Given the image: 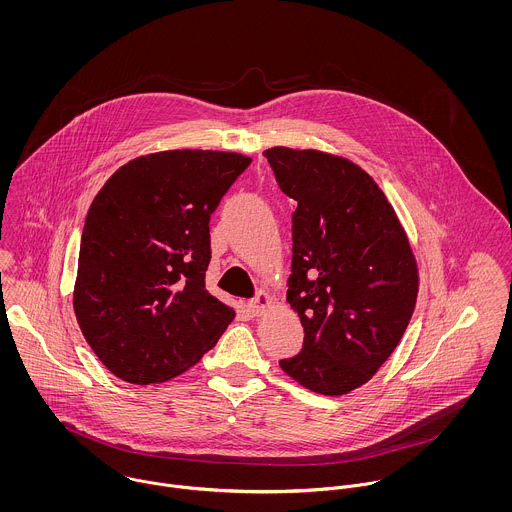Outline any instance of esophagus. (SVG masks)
Wrapping results in <instances>:
<instances>
[{"label":"esophagus","mask_w":512,"mask_h":512,"mask_svg":"<svg viewBox=\"0 0 512 512\" xmlns=\"http://www.w3.org/2000/svg\"><path fill=\"white\" fill-rule=\"evenodd\" d=\"M272 305V297L268 295L266 292L256 293V297H252L250 301H248V307H250V311L254 313V315H262L268 307Z\"/></svg>","instance_id":"1"}]
</instances>
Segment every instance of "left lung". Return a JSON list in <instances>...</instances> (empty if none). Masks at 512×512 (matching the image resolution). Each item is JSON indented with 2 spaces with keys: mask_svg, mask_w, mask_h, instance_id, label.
<instances>
[{
  "mask_svg": "<svg viewBox=\"0 0 512 512\" xmlns=\"http://www.w3.org/2000/svg\"><path fill=\"white\" fill-rule=\"evenodd\" d=\"M292 215L288 301L303 347L280 366L301 386L341 396L372 378L416 307L418 268L408 236L372 177L315 149L264 151Z\"/></svg>",
  "mask_w": 512,
  "mask_h": 512,
  "instance_id": "8db88e82",
  "label": "left lung"
}]
</instances>
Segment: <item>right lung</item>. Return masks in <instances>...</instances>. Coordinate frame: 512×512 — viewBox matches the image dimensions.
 I'll use <instances>...</instances> for the list:
<instances>
[{
	"mask_svg": "<svg viewBox=\"0 0 512 512\" xmlns=\"http://www.w3.org/2000/svg\"><path fill=\"white\" fill-rule=\"evenodd\" d=\"M250 161L203 149L151 153L120 167L94 197L80 238L74 313L118 378L153 384L185 372L234 319L205 288L209 222Z\"/></svg>",
	"mask_w": 512,
	"mask_h": 512,
	"instance_id": "add662e5",
	"label": "right lung"
}]
</instances>
